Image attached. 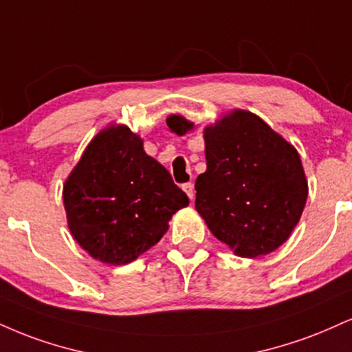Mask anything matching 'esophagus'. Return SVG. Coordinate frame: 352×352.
<instances>
[{
    "label": "esophagus",
    "mask_w": 352,
    "mask_h": 352,
    "mask_svg": "<svg viewBox=\"0 0 352 352\" xmlns=\"http://www.w3.org/2000/svg\"><path fill=\"white\" fill-rule=\"evenodd\" d=\"M184 192L188 195V198H190V201H193L195 200V187H193V184H184Z\"/></svg>",
    "instance_id": "obj_1"
}]
</instances>
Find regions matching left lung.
Listing matches in <instances>:
<instances>
[{
	"mask_svg": "<svg viewBox=\"0 0 352 352\" xmlns=\"http://www.w3.org/2000/svg\"><path fill=\"white\" fill-rule=\"evenodd\" d=\"M173 133L193 122L167 118ZM206 172L195 182L197 208L208 230L236 256L274 252L302 217L308 182L297 149L257 114L232 109L206 126Z\"/></svg>",
	"mask_w": 352,
	"mask_h": 352,
	"instance_id": "left-lung-1",
	"label": "left lung"
}]
</instances>
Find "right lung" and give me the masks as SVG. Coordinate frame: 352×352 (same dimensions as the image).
<instances>
[{"mask_svg": "<svg viewBox=\"0 0 352 352\" xmlns=\"http://www.w3.org/2000/svg\"><path fill=\"white\" fill-rule=\"evenodd\" d=\"M187 205L170 173L146 154L141 135L116 122L91 139L63 184L72 236L109 265L129 264L149 251Z\"/></svg>", "mask_w": 352, "mask_h": 352, "instance_id": "1", "label": "right lung"}]
</instances>
